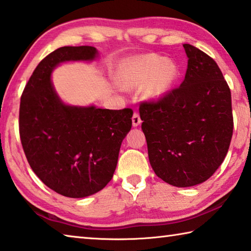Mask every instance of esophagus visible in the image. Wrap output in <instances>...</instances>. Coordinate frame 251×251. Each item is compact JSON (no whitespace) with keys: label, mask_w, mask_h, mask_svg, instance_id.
I'll use <instances>...</instances> for the list:
<instances>
[{"label":"esophagus","mask_w":251,"mask_h":251,"mask_svg":"<svg viewBox=\"0 0 251 251\" xmlns=\"http://www.w3.org/2000/svg\"><path fill=\"white\" fill-rule=\"evenodd\" d=\"M131 121H133V126H134V127H137L138 125H140L141 120H140V116H139V114H138L137 112H135V113L133 114V117H131Z\"/></svg>","instance_id":"34e87169"}]
</instances>
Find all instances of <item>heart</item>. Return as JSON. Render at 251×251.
I'll list each match as a JSON object with an SVG mask.
<instances>
[{"label": "heart", "mask_w": 251, "mask_h": 251, "mask_svg": "<svg viewBox=\"0 0 251 251\" xmlns=\"http://www.w3.org/2000/svg\"><path fill=\"white\" fill-rule=\"evenodd\" d=\"M177 78L175 62L156 53L131 58L122 67L120 80L127 89L144 85V94L149 99H160L169 91Z\"/></svg>", "instance_id": "heart-1"}]
</instances>
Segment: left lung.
Returning <instances> with one entry per match:
<instances>
[{
    "label": "left lung",
    "instance_id": "8db88e82",
    "mask_svg": "<svg viewBox=\"0 0 251 251\" xmlns=\"http://www.w3.org/2000/svg\"><path fill=\"white\" fill-rule=\"evenodd\" d=\"M183 47L189 60L181 85L139 104L150 165L160 179L179 188L214 175L234 129L230 89L217 63L192 45Z\"/></svg>",
    "mask_w": 251,
    "mask_h": 251
}]
</instances>
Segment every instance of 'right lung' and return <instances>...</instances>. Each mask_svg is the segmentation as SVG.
<instances>
[{
  "mask_svg": "<svg viewBox=\"0 0 251 251\" xmlns=\"http://www.w3.org/2000/svg\"><path fill=\"white\" fill-rule=\"evenodd\" d=\"M92 46L58 48L36 67L20 105V137L35 175L54 192L85 198L112 180L123 139L131 128V108L65 105L50 75L63 61L92 60Z\"/></svg>",
  "mask_w": 251,
  "mask_h": 251,
  "instance_id": "right-lung-1",
  "label": "right lung"
}]
</instances>
